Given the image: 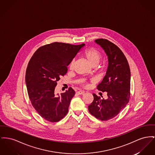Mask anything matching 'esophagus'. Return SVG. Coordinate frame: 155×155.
I'll return each mask as SVG.
<instances>
[{"label": "esophagus", "instance_id": "34e87169", "mask_svg": "<svg viewBox=\"0 0 155 155\" xmlns=\"http://www.w3.org/2000/svg\"><path fill=\"white\" fill-rule=\"evenodd\" d=\"M77 94L78 95H82V94H84V91H77Z\"/></svg>", "mask_w": 155, "mask_h": 155}]
</instances>
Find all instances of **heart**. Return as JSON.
<instances>
[{
  "instance_id": "obj_1",
  "label": "heart",
  "mask_w": 155,
  "mask_h": 155,
  "mask_svg": "<svg viewBox=\"0 0 155 155\" xmlns=\"http://www.w3.org/2000/svg\"><path fill=\"white\" fill-rule=\"evenodd\" d=\"M84 56L85 57L91 67L97 66L100 61L101 58L100 53L97 50L92 48L85 50L84 53ZM74 64V60H72L69 65V68L70 70H73Z\"/></svg>"
}]
</instances>
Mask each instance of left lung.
<instances>
[{
	"label": "left lung",
	"mask_w": 155,
	"mask_h": 155,
	"mask_svg": "<svg viewBox=\"0 0 155 155\" xmlns=\"http://www.w3.org/2000/svg\"><path fill=\"white\" fill-rule=\"evenodd\" d=\"M94 42L101 46L108 57L106 75L97 87L100 91L107 92L108 98L102 100L93 94L94 100L88 106V110L96 118L108 120L116 117L129 102L130 68L127 59L118 46L103 38L95 40Z\"/></svg>",
	"instance_id": "left-lung-1"
}]
</instances>
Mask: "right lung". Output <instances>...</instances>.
I'll use <instances>...</instances> for the list:
<instances>
[{
  "label": "right lung",
  "mask_w": 155,
  "mask_h": 155,
  "mask_svg": "<svg viewBox=\"0 0 155 155\" xmlns=\"http://www.w3.org/2000/svg\"><path fill=\"white\" fill-rule=\"evenodd\" d=\"M84 46L57 42L47 45L37 49L28 64L25 81L29 98L38 114L47 121L58 122L68 113L75 91L69 88L59 95L55 94V88Z\"/></svg>",
  "instance_id": "1"
}]
</instances>
